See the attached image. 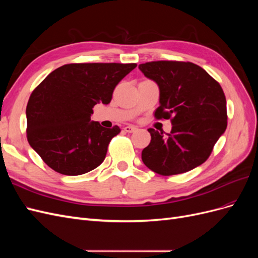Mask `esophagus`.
I'll use <instances>...</instances> for the list:
<instances>
[{
    "label": "esophagus",
    "instance_id": "obj_1",
    "mask_svg": "<svg viewBox=\"0 0 258 258\" xmlns=\"http://www.w3.org/2000/svg\"><path fill=\"white\" fill-rule=\"evenodd\" d=\"M123 130L126 131V132H128V134H131V132L136 131V130H137V128H136L135 126H131V124H128V126L123 127Z\"/></svg>",
    "mask_w": 258,
    "mask_h": 258
}]
</instances>
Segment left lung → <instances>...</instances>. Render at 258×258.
Masks as SVG:
<instances>
[{
	"label": "left lung",
	"instance_id": "8db88e82",
	"mask_svg": "<svg viewBox=\"0 0 258 258\" xmlns=\"http://www.w3.org/2000/svg\"><path fill=\"white\" fill-rule=\"evenodd\" d=\"M159 87L156 119H171L168 137L153 128L142 151L144 165L160 175H174L202 165L227 127L224 91L206 70L191 62L152 61L139 66Z\"/></svg>",
	"mask_w": 258,
	"mask_h": 258
}]
</instances>
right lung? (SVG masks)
Instances as JSON below:
<instances>
[{"instance_id":"obj_1","label":"right lung","mask_w":258,"mask_h":258,"mask_svg":"<svg viewBox=\"0 0 258 258\" xmlns=\"http://www.w3.org/2000/svg\"><path fill=\"white\" fill-rule=\"evenodd\" d=\"M136 63H71L52 71L31 93L27 138L49 168L81 175L103 162L108 143L120 132L90 120L97 103L108 104L113 91Z\"/></svg>"}]
</instances>
